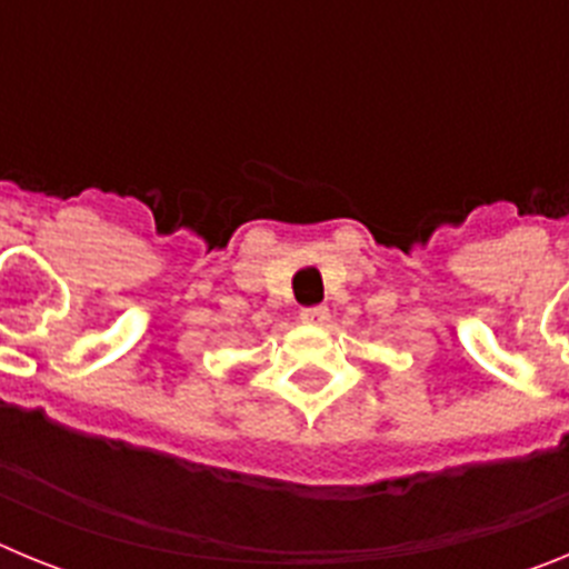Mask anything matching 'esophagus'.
<instances>
[{
    "label": "esophagus",
    "mask_w": 569,
    "mask_h": 569,
    "mask_svg": "<svg viewBox=\"0 0 569 569\" xmlns=\"http://www.w3.org/2000/svg\"><path fill=\"white\" fill-rule=\"evenodd\" d=\"M299 319H301V325H308V328H325V325H328V319H330V310L328 308H305L299 313Z\"/></svg>",
    "instance_id": "esophagus-1"
}]
</instances>
